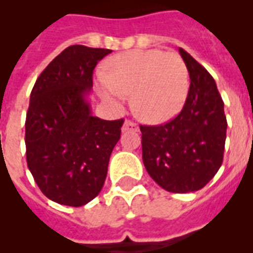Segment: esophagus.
I'll use <instances>...</instances> for the list:
<instances>
[{
  "mask_svg": "<svg viewBox=\"0 0 253 253\" xmlns=\"http://www.w3.org/2000/svg\"><path fill=\"white\" fill-rule=\"evenodd\" d=\"M139 127L136 126V123L131 122V121H125L122 126V132H126V131H138Z\"/></svg>",
  "mask_w": 253,
  "mask_h": 253,
  "instance_id": "34e87169",
  "label": "esophagus"
}]
</instances>
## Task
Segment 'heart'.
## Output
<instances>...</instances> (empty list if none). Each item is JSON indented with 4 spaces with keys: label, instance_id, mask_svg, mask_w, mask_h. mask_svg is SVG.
Instances as JSON below:
<instances>
[{
    "label": "heart",
    "instance_id": "heart-1",
    "mask_svg": "<svg viewBox=\"0 0 253 253\" xmlns=\"http://www.w3.org/2000/svg\"><path fill=\"white\" fill-rule=\"evenodd\" d=\"M107 72L98 73L97 89L105 101L122 105L132 94V110L142 122L160 125L173 119L189 93V73L176 53L138 49L110 57Z\"/></svg>",
    "mask_w": 253,
    "mask_h": 253
}]
</instances>
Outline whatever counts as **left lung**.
Listing matches in <instances>:
<instances>
[{
	"label": "left lung",
	"mask_w": 253,
	"mask_h": 253,
	"mask_svg": "<svg viewBox=\"0 0 253 253\" xmlns=\"http://www.w3.org/2000/svg\"><path fill=\"white\" fill-rule=\"evenodd\" d=\"M190 77L188 98L176 118L162 126H140L143 163L158 185L172 193L200 190L223 162L227 121L211 75L178 49Z\"/></svg>",
	"instance_id": "1"
}]
</instances>
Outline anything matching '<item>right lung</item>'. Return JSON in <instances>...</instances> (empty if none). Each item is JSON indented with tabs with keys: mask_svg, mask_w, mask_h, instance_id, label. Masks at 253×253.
<instances>
[{
	"mask_svg": "<svg viewBox=\"0 0 253 253\" xmlns=\"http://www.w3.org/2000/svg\"><path fill=\"white\" fill-rule=\"evenodd\" d=\"M111 49L71 45L38 77L26 115L27 167L53 202L83 206L98 196L123 119L91 114L93 69Z\"/></svg>",
	"mask_w": 253,
	"mask_h": 253,
	"instance_id": "1",
	"label": "right lung"
}]
</instances>
